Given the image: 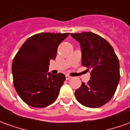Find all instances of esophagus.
Segmentation results:
<instances>
[{
	"label": "esophagus",
	"mask_w": 130,
	"mask_h": 130,
	"mask_svg": "<svg viewBox=\"0 0 130 130\" xmlns=\"http://www.w3.org/2000/svg\"><path fill=\"white\" fill-rule=\"evenodd\" d=\"M71 79V76L70 75H68V74H66V79L67 80H69V79Z\"/></svg>",
	"instance_id": "34e87169"
}]
</instances>
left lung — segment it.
<instances>
[{
	"instance_id": "1",
	"label": "left lung",
	"mask_w": 130,
	"mask_h": 130,
	"mask_svg": "<svg viewBox=\"0 0 130 130\" xmlns=\"http://www.w3.org/2000/svg\"><path fill=\"white\" fill-rule=\"evenodd\" d=\"M82 48V64L90 70V79L75 91L79 103L98 108L114 95L120 80V64L114 50L105 39L91 32L71 33Z\"/></svg>"
}]
</instances>
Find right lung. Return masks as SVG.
<instances>
[{"label": "right lung", "mask_w": 130, "mask_h": 130, "mask_svg": "<svg viewBox=\"0 0 130 130\" xmlns=\"http://www.w3.org/2000/svg\"><path fill=\"white\" fill-rule=\"evenodd\" d=\"M69 34H35L27 39L16 54L12 65L14 86L28 105L44 108L56 100L65 75L47 72L50 60L56 58L58 46Z\"/></svg>", "instance_id": "right-lung-1"}]
</instances>
